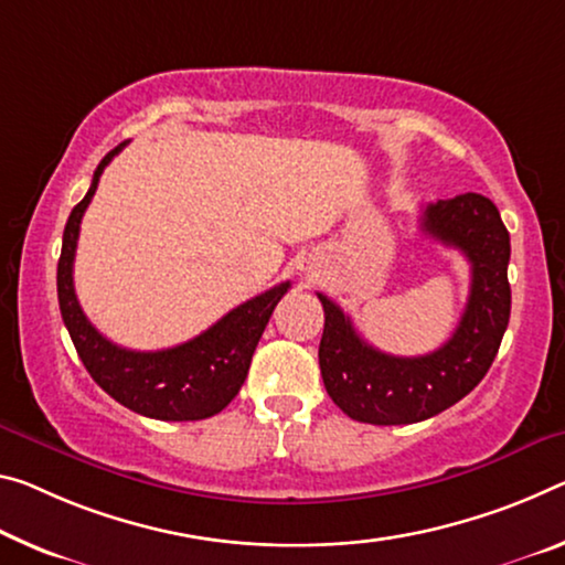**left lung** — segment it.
I'll list each match as a JSON object with an SVG mask.
<instances>
[{
    "label": "left lung",
    "mask_w": 565,
    "mask_h": 565,
    "mask_svg": "<svg viewBox=\"0 0 565 565\" xmlns=\"http://www.w3.org/2000/svg\"><path fill=\"white\" fill-rule=\"evenodd\" d=\"M419 228L462 250L470 262V297L458 329L423 356L384 354L356 334L342 309L324 294L321 380L334 405L356 423L409 425L440 415L486 377L510 319V236L495 203L480 193L427 203Z\"/></svg>",
    "instance_id": "8db88e82"
}]
</instances>
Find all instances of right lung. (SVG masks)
<instances>
[{
  "instance_id": "right-lung-1",
  "label": "right lung",
  "mask_w": 565,
  "mask_h": 565,
  "mask_svg": "<svg viewBox=\"0 0 565 565\" xmlns=\"http://www.w3.org/2000/svg\"><path fill=\"white\" fill-rule=\"evenodd\" d=\"M125 142L110 150L95 168L93 183L85 199L70 213L65 234H62V254L57 264V299L62 321L77 349L79 360L100 387L122 407L138 412L142 417L166 419V423H188L218 415L244 384L250 356L271 319V311L289 291V281L248 299L231 309L226 317L193 337L160 352H132L113 344L97 331L79 307L73 264L79 238V221L93 201L105 166L120 153Z\"/></svg>"
}]
</instances>
